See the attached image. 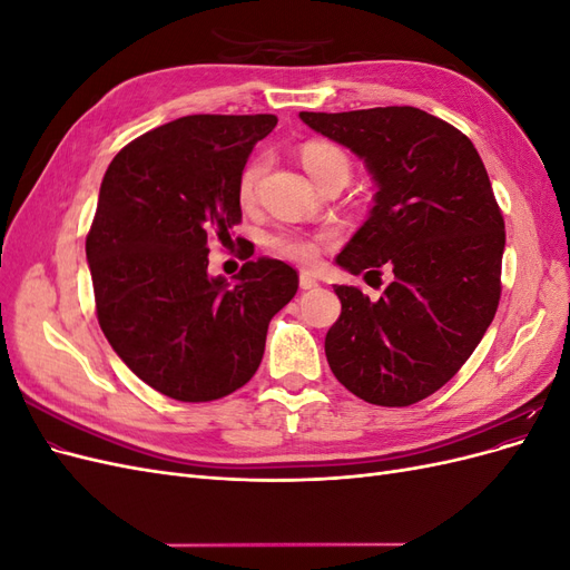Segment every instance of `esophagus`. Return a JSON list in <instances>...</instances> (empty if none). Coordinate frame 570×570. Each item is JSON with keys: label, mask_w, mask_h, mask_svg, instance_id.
<instances>
[{"label": "esophagus", "mask_w": 570, "mask_h": 570, "mask_svg": "<svg viewBox=\"0 0 570 570\" xmlns=\"http://www.w3.org/2000/svg\"><path fill=\"white\" fill-rule=\"evenodd\" d=\"M299 287H302V289H314V287H318V281L314 278L312 273H302V275H299Z\"/></svg>", "instance_id": "34e87169"}]
</instances>
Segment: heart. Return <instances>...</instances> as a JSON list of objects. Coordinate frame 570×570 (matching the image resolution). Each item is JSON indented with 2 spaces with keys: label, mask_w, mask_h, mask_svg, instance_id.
Returning <instances> with one entry per match:
<instances>
[{
  "label": "heart",
  "mask_w": 570,
  "mask_h": 570,
  "mask_svg": "<svg viewBox=\"0 0 570 570\" xmlns=\"http://www.w3.org/2000/svg\"><path fill=\"white\" fill-rule=\"evenodd\" d=\"M302 164L304 168L308 170V176L316 178L323 168L333 166V164H347V157L344 154L333 147V145H325V142H308L304 149H302ZM350 166V164H347ZM264 174V161H252L247 168L243 178H239V197H243L245 202L254 197V189H256V183L258 178H262ZM333 243V233H318V235H308V233H278L273 235L268 239L271 249L287 258V262H295V264H304V266H312L321 249L325 245Z\"/></svg>",
  "instance_id": "obj_1"
}]
</instances>
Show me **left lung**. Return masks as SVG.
Wrapping results in <instances>:
<instances>
[{"label": "left lung", "instance_id": "left-lung-1", "mask_svg": "<svg viewBox=\"0 0 570 570\" xmlns=\"http://www.w3.org/2000/svg\"><path fill=\"white\" fill-rule=\"evenodd\" d=\"M299 118L356 154L375 185L335 264L394 273L377 302L335 285L342 314L325 335L327 364L364 402L416 404L465 364L497 312L507 235L488 170L469 137L413 107Z\"/></svg>", "mask_w": 570, "mask_h": 570}]
</instances>
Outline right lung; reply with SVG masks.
<instances>
[{
    "label": "right lung",
    "instance_id": "right-lung-1",
    "mask_svg": "<svg viewBox=\"0 0 570 570\" xmlns=\"http://www.w3.org/2000/svg\"><path fill=\"white\" fill-rule=\"evenodd\" d=\"M273 114H197L137 137L109 164L85 252L97 318L120 361L178 402H212L262 364L271 318L297 271L258 256L228 283L209 237L243 218L239 178Z\"/></svg>",
    "mask_w": 570,
    "mask_h": 570
}]
</instances>
